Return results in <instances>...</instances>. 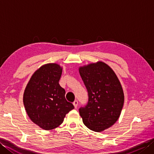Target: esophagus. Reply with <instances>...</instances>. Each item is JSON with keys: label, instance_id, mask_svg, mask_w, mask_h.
Instances as JSON below:
<instances>
[{"label": "esophagus", "instance_id": "1", "mask_svg": "<svg viewBox=\"0 0 154 154\" xmlns=\"http://www.w3.org/2000/svg\"><path fill=\"white\" fill-rule=\"evenodd\" d=\"M73 105L75 106V108H77V105H78V101L77 100H75L74 102H73Z\"/></svg>", "mask_w": 154, "mask_h": 154}]
</instances>
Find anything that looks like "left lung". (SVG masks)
I'll list each match as a JSON object with an SVG mask.
<instances>
[{
    "label": "left lung",
    "instance_id": "obj_1",
    "mask_svg": "<svg viewBox=\"0 0 154 154\" xmlns=\"http://www.w3.org/2000/svg\"><path fill=\"white\" fill-rule=\"evenodd\" d=\"M89 99L79 111L88 128L100 132L115 123L122 111L124 95L116 75L102 61L79 69Z\"/></svg>",
    "mask_w": 154,
    "mask_h": 154
}]
</instances>
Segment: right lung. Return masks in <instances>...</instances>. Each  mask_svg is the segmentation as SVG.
I'll list each match as a JSON object with an SVG mask.
<instances>
[{"label": "right lung", "mask_w": 154, "mask_h": 154, "mask_svg": "<svg viewBox=\"0 0 154 154\" xmlns=\"http://www.w3.org/2000/svg\"><path fill=\"white\" fill-rule=\"evenodd\" d=\"M61 73L60 65H42L32 75L24 90L23 102L29 118L45 130L58 127L74 109L65 99V91L59 84Z\"/></svg>", "instance_id": "add662e5"}]
</instances>
